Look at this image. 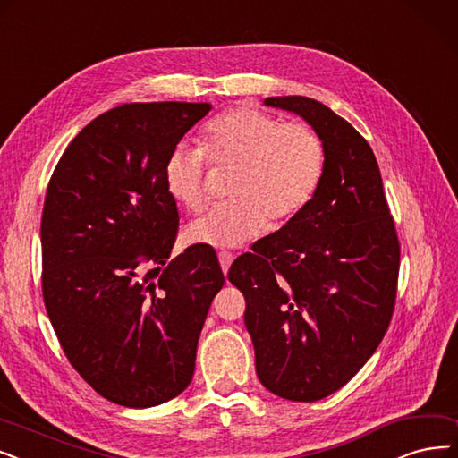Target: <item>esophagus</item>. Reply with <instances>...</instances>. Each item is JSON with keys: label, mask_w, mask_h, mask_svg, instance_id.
Masks as SVG:
<instances>
[{"label": "esophagus", "mask_w": 458, "mask_h": 458, "mask_svg": "<svg viewBox=\"0 0 458 458\" xmlns=\"http://www.w3.org/2000/svg\"><path fill=\"white\" fill-rule=\"evenodd\" d=\"M217 259H219V265H222V270L224 274H227L231 263H233V255L229 251H219L217 253Z\"/></svg>", "instance_id": "34e87169"}]
</instances>
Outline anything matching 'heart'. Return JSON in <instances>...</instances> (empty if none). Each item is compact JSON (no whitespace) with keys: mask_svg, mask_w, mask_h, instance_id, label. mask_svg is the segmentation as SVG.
<instances>
[{"mask_svg":"<svg viewBox=\"0 0 458 458\" xmlns=\"http://www.w3.org/2000/svg\"><path fill=\"white\" fill-rule=\"evenodd\" d=\"M208 157L217 167L236 169L229 184L233 200L197 217L186 229L193 244L236 248L259 236L268 219L287 224L312 200L325 169L319 135L304 122L280 123L251 106L212 120L205 150L178 142L165 163V184L176 203L191 212L207 205Z\"/></svg>","mask_w":458,"mask_h":458,"instance_id":"heart-1","label":"heart"}]
</instances>
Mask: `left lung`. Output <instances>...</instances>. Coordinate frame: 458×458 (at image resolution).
<instances>
[{
	"label": "left lung",
	"instance_id": "1",
	"mask_svg": "<svg viewBox=\"0 0 458 458\" xmlns=\"http://www.w3.org/2000/svg\"><path fill=\"white\" fill-rule=\"evenodd\" d=\"M319 135L325 169L308 207L236 258L255 370L282 398L316 402L344 387L389 327L400 246L370 144L327 105L267 98Z\"/></svg>",
	"mask_w": 458,
	"mask_h": 458
}]
</instances>
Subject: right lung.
<instances>
[{"instance_id":"1","label":"right lung","mask_w":458,"mask_h":458,"mask_svg":"<svg viewBox=\"0 0 458 458\" xmlns=\"http://www.w3.org/2000/svg\"><path fill=\"white\" fill-rule=\"evenodd\" d=\"M210 103H130L71 140L47 188L43 299L69 362L101 396L152 408L193 377L200 328L225 278L210 246L171 258L174 146Z\"/></svg>"}]
</instances>
